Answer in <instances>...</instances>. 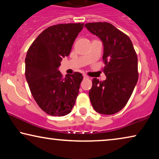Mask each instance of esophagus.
Segmentation results:
<instances>
[{
	"label": "esophagus",
	"mask_w": 159,
	"mask_h": 159,
	"mask_svg": "<svg viewBox=\"0 0 159 159\" xmlns=\"http://www.w3.org/2000/svg\"><path fill=\"white\" fill-rule=\"evenodd\" d=\"M83 76H84V79H89V77H88L86 75H84Z\"/></svg>",
	"instance_id": "obj_1"
}]
</instances>
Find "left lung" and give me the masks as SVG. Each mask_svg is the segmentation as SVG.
Returning a JSON list of instances; mask_svg holds the SVG:
<instances>
[{
  "instance_id": "1",
  "label": "left lung",
  "mask_w": 159,
  "mask_h": 159,
  "mask_svg": "<svg viewBox=\"0 0 159 159\" xmlns=\"http://www.w3.org/2000/svg\"><path fill=\"white\" fill-rule=\"evenodd\" d=\"M103 46L106 79L92 80L89 98L94 110L104 115L118 112L127 103L138 81V58L128 35L108 23L85 25Z\"/></svg>"
}]
</instances>
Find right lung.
Segmentation results:
<instances>
[{"mask_svg": "<svg viewBox=\"0 0 159 159\" xmlns=\"http://www.w3.org/2000/svg\"><path fill=\"white\" fill-rule=\"evenodd\" d=\"M84 23L58 24L48 27L36 38L25 59V79L35 102L46 113L63 116L71 111L79 95L81 73L63 79L61 61L68 56Z\"/></svg>", "mask_w": 159, "mask_h": 159, "instance_id": "obj_1", "label": "right lung"}]
</instances>
